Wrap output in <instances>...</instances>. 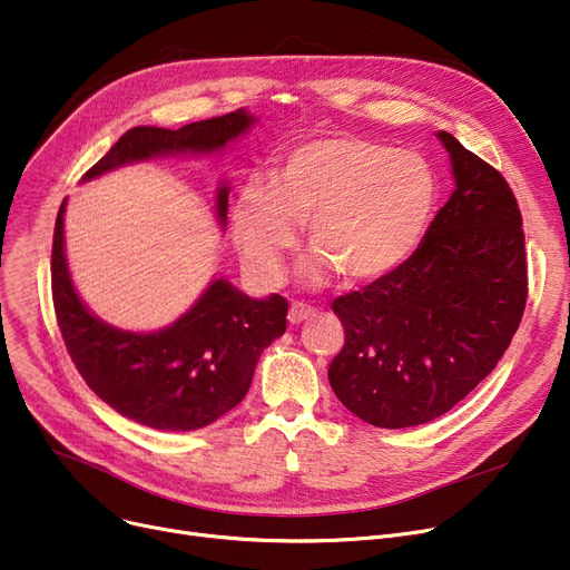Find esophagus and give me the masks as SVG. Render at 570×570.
Wrapping results in <instances>:
<instances>
[{
	"label": "esophagus",
	"mask_w": 570,
	"mask_h": 570,
	"mask_svg": "<svg viewBox=\"0 0 570 570\" xmlns=\"http://www.w3.org/2000/svg\"><path fill=\"white\" fill-rule=\"evenodd\" d=\"M314 314H316L314 307H309V305H305V303H293L291 309H288V323L297 325V323H303V321L312 318Z\"/></svg>",
	"instance_id": "esophagus-1"
}]
</instances>
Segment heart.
Instances as JSON below:
<instances>
[{
  "mask_svg": "<svg viewBox=\"0 0 570 570\" xmlns=\"http://www.w3.org/2000/svg\"><path fill=\"white\" fill-rule=\"evenodd\" d=\"M436 203L428 159L355 136L293 145L273 179L252 177L230 209L233 233L254 277L277 284L301 222L314 254L305 279L323 284L335 269L353 284L376 282L421 245Z\"/></svg>",
  "mask_w": 570,
  "mask_h": 570,
  "instance_id": "heart-1",
  "label": "heart"
}]
</instances>
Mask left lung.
Returning a JSON list of instances; mask_svg holds the SVG:
<instances>
[{"label":"left lung","instance_id":"8db88e82","mask_svg":"<svg viewBox=\"0 0 570 570\" xmlns=\"http://www.w3.org/2000/svg\"><path fill=\"white\" fill-rule=\"evenodd\" d=\"M436 138L455 189L421 247L333 303L346 337L327 381L351 413L385 430L430 423L462 402L501 361L527 303L511 187L455 136Z\"/></svg>","mask_w":570,"mask_h":570}]
</instances>
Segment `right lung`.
Instances as JSON below:
<instances>
[{
    "instance_id": "add662e5",
    "label": "right lung",
    "mask_w": 570,
    "mask_h": 570,
    "mask_svg": "<svg viewBox=\"0 0 570 570\" xmlns=\"http://www.w3.org/2000/svg\"><path fill=\"white\" fill-rule=\"evenodd\" d=\"M256 117L235 112L183 129L134 127L82 183L110 170L161 157H213L243 138ZM228 183L215 196V217L226 228ZM67 198L52 237V301L67 351L87 385L119 415L161 432H194L245 400L261 353L286 331L288 303L282 295L252 297L226 277L207 284L198 301L166 327L134 333L101 321L78 295L65 249Z\"/></svg>"
}]
</instances>
